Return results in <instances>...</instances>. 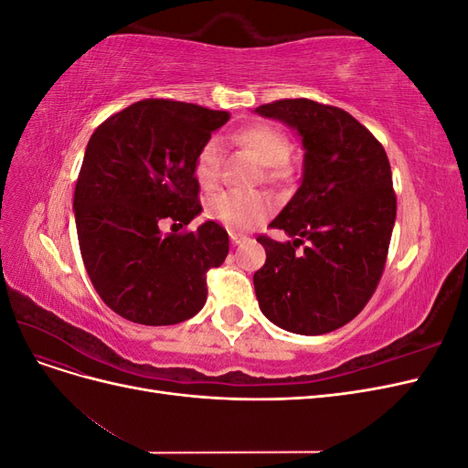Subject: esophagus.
<instances>
[{"label": "esophagus", "instance_id": "34e87169", "mask_svg": "<svg viewBox=\"0 0 468 468\" xmlns=\"http://www.w3.org/2000/svg\"><path fill=\"white\" fill-rule=\"evenodd\" d=\"M248 236H242V234H236V232H230V242L232 246H239V244H246L248 242Z\"/></svg>", "mask_w": 468, "mask_h": 468}]
</instances>
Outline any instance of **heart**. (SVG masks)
<instances>
[{
  "label": "heart",
  "mask_w": 468,
  "mask_h": 468,
  "mask_svg": "<svg viewBox=\"0 0 468 468\" xmlns=\"http://www.w3.org/2000/svg\"><path fill=\"white\" fill-rule=\"evenodd\" d=\"M238 143L246 146L256 155L261 165L273 167L269 176L282 177L287 174L285 160L289 155L291 144L287 136L281 131L267 124H256L242 131L238 136ZM220 160L222 146L217 138H210L203 144L195 160V177L203 187L217 186L220 177ZM273 212V201L263 193H244V191H224L212 197L207 215L215 222L222 224L224 229L232 232H246L253 226L261 224Z\"/></svg>",
  "instance_id": "1"
}]
</instances>
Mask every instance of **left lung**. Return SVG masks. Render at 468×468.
<instances>
[{"label": "left lung", "mask_w": 468, "mask_h": 468, "mask_svg": "<svg viewBox=\"0 0 468 468\" xmlns=\"http://www.w3.org/2000/svg\"><path fill=\"white\" fill-rule=\"evenodd\" d=\"M256 112L287 124L304 150L301 186L269 224L291 239L258 238L260 310L292 334L334 332L369 303L385 269L396 220L387 152L344 109L282 99Z\"/></svg>", "instance_id": "left-lung-1"}]
</instances>
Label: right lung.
I'll use <instances>...</instances> for the list:
<instances>
[{
	"instance_id": "add662e5",
	"label": "right lung",
	"mask_w": 468,
	"mask_h": 468,
	"mask_svg": "<svg viewBox=\"0 0 468 468\" xmlns=\"http://www.w3.org/2000/svg\"><path fill=\"white\" fill-rule=\"evenodd\" d=\"M230 112L144 99L91 134L76 183L83 263L103 303L126 320L169 325L207 303V273L229 256V234L207 220L164 236V220L201 215L195 160Z\"/></svg>"
}]
</instances>
